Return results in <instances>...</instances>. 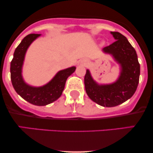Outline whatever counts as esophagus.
<instances>
[{
  "label": "esophagus",
  "instance_id": "34e87169",
  "mask_svg": "<svg viewBox=\"0 0 153 153\" xmlns=\"http://www.w3.org/2000/svg\"><path fill=\"white\" fill-rule=\"evenodd\" d=\"M82 64L85 65V64H86V62H85V61H83V62H82Z\"/></svg>",
  "mask_w": 153,
  "mask_h": 153
}]
</instances>
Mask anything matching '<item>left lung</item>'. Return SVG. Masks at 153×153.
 I'll return each instance as SVG.
<instances>
[{"mask_svg":"<svg viewBox=\"0 0 153 153\" xmlns=\"http://www.w3.org/2000/svg\"><path fill=\"white\" fill-rule=\"evenodd\" d=\"M111 33L116 41L103 50L111 54L121 65L122 72L118 80L111 85H99L91 78L88 70L84 78L88 96L94 102L104 107L118 106L130 99L138 86L140 74V65L134 47L121 33Z\"/></svg>","mask_w":153,"mask_h":153,"instance_id":"8db88e82","label":"left lung"}]
</instances>
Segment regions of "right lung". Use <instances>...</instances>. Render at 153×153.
<instances>
[{"mask_svg": "<svg viewBox=\"0 0 153 153\" xmlns=\"http://www.w3.org/2000/svg\"><path fill=\"white\" fill-rule=\"evenodd\" d=\"M40 34H30L22 39L16 48L13 58L10 62V80L15 91L19 96L31 104L45 106L56 101L62 94L68 77L75 71V67L59 71L47 85L34 88L26 85L22 76V68L26 51L30 44Z\"/></svg>", "mask_w": 153, "mask_h": 153, "instance_id": "1", "label": "right lung"}]
</instances>
